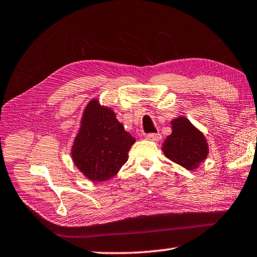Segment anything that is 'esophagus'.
Wrapping results in <instances>:
<instances>
[{
  "label": "esophagus",
  "mask_w": 257,
  "mask_h": 257,
  "mask_svg": "<svg viewBox=\"0 0 257 257\" xmlns=\"http://www.w3.org/2000/svg\"><path fill=\"white\" fill-rule=\"evenodd\" d=\"M146 138L150 141H159L162 139V136L159 133H149L147 134Z\"/></svg>",
  "instance_id": "34e87169"
}]
</instances>
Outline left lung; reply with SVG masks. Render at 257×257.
<instances>
[{
	"mask_svg": "<svg viewBox=\"0 0 257 257\" xmlns=\"http://www.w3.org/2000/svg\"><path fill=\"white\" fill-rule=\"evenodd\" d=\"M165 156L187 170H195L208 154L207 142L193 125L184 117L172 121V134L163 146Z\"/></svg>",
	"mask_w": 257,
	"mask_h": 257,
	"instance_id": "8db88e82",
	"label": "left lung"
}]
</instances>
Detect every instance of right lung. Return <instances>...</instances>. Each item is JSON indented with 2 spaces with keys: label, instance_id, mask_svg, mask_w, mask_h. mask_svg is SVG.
Instances as JSON below:
<instances>
[{
  "label": "right lung",
  "instance_id": "right-lung-1",
  "mask_svg": "<svg viewBox=\"0 0 257 257\" xmlns=\"http://www.w3.org/2000/svg\"><path fill=\"white\" fill-rule=\"evenodd\" d=\"M134 142L136 139L125 131L111 109L92 100L84 111L71 156L87 179L101 182L115 176L127 162Z\"/></svg>",
  "mask_w": 257,
  "mask_h": 257
}]
</instances>
